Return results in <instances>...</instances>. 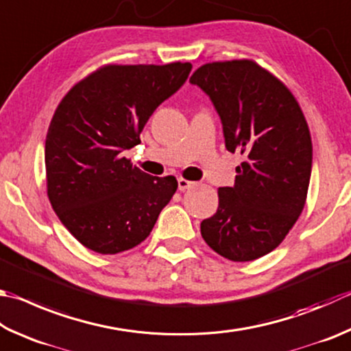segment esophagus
I'll return each mask as SVG.
<instances>
[{
    "label": "esophagus",
    "mask_w": 351,
    "mask_h": 351,
    "mask_svg": "<svg viewBox=\"0 0 351 351\" xmlns=\"http://www.w3.org/2000/svg\"><path fill=\"white\" fill-rule=\"evenodd\" d=\"M193 186H195V182L184 180V178H180V180H178V189H180L181 192H184V190H187V189H192Z\"/></svg>",
    "instance_id": "esophagus-1"
}]
</instances>
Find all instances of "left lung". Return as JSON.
Wrapping results in <instances>:
<instances>
[{
	"label": "left lung",
	"instance_id": "8db88e82",
	"mask_svg": "<svg viewBox=\"0 0 351 351\" xmlns=\"http://www.w3.org/2000/svg\"><path fill=\"white\" fill-rule=\"evenodd\" d=\"M190 82L212 99L226 149L244 156L201 234L234 263L258 259L281 244L305 206L313 159L307 121L289 88L250 60L208 62Z\"/></svg>",
	"mask_w": 351,
	"mask_h": 351
}]
</instances>
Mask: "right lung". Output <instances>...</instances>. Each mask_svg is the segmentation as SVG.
<instances>
[{
  "label": "right lung",
  "mask_w": 351,
  "mask_h": 351,
  "mask_svg": "<svg viewBox=\"0 0 351 351\" xmlns=\"http://www.w3.org/2000/svg\"><path fill=\"white\" fill-rule=\"evenodd\" d=\"M192 64L104 66L70 88L46 136L47 196L82 245L121 253L149 237L178 189L123 156L156 107L180 90Z\"/></svg>",
  "instance_id": "right-lung-1"
}]
</instances>
